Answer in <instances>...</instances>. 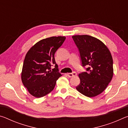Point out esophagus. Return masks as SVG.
Segmentation results:
<instances>
[{
  "instance_id": "esophagus-1",
  "label": "esophagus",
  "mask_w": 128,
  "mask_h": 128,
  "mask_svg": "<svg viewBox=\"0 0 128 128\" xmlns=\"http://www.w3.org/2000/svg\"><path fill=\"white\" fill-rule=\"evenodd\" d=\"M68 75V76L69 77H74L76 76H77V73L76 72H73V73H69L67 74Z\"/></svg>"
}]
</instances>
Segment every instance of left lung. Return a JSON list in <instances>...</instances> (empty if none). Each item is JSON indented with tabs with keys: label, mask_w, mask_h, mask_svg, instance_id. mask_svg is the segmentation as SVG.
<instances>
[{
	"label": "left lung",
	"mask_w": 128,
	"mask_h": 128,
	"mask_svg": "<svg viewBox=\"0 0 128 128\" xmlns=\"http://www.w3.org/2000/svg\"><path fill=\"white\" fill-rule=\"evenodd\" d=\"M79 50L82 66L87 72L80 73L77 91L88 97H94L107 88L113 77V59L108 47L98 39L88 35L72 36Z\"/></svg>",
	"instance_id": "left-lung-1"
}]
</instances>
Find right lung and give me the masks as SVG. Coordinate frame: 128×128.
<instances>
[{"label":"right lung","mask_w":128,"mask_h":128,"mask_svg":"<svg viewBox=\"0 0 128 128\" xmlns=\"http://www.w3.org/2000/svg\"><path fill=\"white\" fill-rule=\"evenodd\" d=\"M66 36H51L36 43L28 51L21 72V80L28 92L36 98L49 94L55 88L62 74L58 72L55 52L62 46ZM56 68L50 70L51 65Z\"/></svg>","instance_id":"1"}]
</instances>
